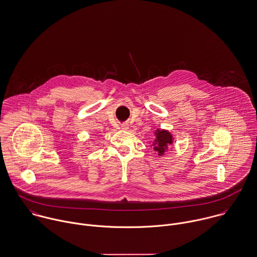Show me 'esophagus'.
<instances>
[{
    "mask_svg": "<svg viewBox=\"0 0 257 257\" xmlns=\"http://www.w3.org/2000/svg\"><path fill=\"white\" fill-rule=\"evenodd\" d=\"M121 129H123V130H128V129H129V125H128V124H122V125H121Z\"/></svg>",
    "mask_w": 257,
    "mask_h": 257,
    "instance_id": "obj_1",
    "label": "esophagus"
}]
</instances>
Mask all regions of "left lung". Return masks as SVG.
Returning a JSON list of instances; mask_svg holds the SVG:
<instances>
[{"instance_id":"1","label":"left lung","mask_w":257,"mask_h":257,"mask_svg":"<svg viewBox=\"0 0 257 257\" xmlns=\"http://www.w3.org/2000/svg\"><path fill=\"white\" fill-rule=\"evenodd\" d=\"M154 141L150 146L159 157H163L168 151L169 147L173 144L174 137L170 131L160 128L154 131Z\"/></svg>"}]
</instances>
